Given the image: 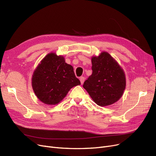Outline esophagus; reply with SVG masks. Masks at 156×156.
I'll list each match as a JSON object with an SVG mask.
<instances>
[{
	"label": "esophagus",
	"instance_id": "34e87169",
	"mask_svg": "<svg viewBox=\"0 0 156 156\" xmlns=\"http://www.w3.org/2000/svg\"><path fill=\"white\" fill-rule=\"evenodd\" d=\"M85 77H83V76H81V77H80V82H81V84L82 85L83 83H84V81H85Z\"/></svg>",
	"mask_w": 156,
	"mask_h": 156
}]
</instances>
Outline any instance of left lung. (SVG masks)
<instances>
[{"label":"left lung","mask_w":156,"mask_h":156,"mask_svg":"<svg viewBox=\"0 0 156 156\" xmlns=\"http://www.w3.org/2000/svg\"><path fill=\"white\" fill-rule=\"evenodd\" d=\"M92 64V74L83 87L98 105L105 107L116 102L126 87L124 70L107 52L93 56Z\"/></svg>","instance_id":"left-lung-1"}]
</instances>
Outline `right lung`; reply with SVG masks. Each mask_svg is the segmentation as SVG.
I'll list each match as a JSON object with an SVG mask.
<instances>
[{
  "label": "right lung",
  "instance_id": "add662e5",
  "mask_svg": "<svg viewBox=\"0 0 156 156\" xmlns=\"http://www.w3.org/2000/svg\"><path fill=\"white\" fill-rule=\"evenodd\" d=\"M80 84L72 66L54 52L48 54L40 61L31 78L35 95L47 105L59 104L71 88Z\"/></svg>",
  "mask_w": 156,
  "mask_h": 156
}]
</instances>
